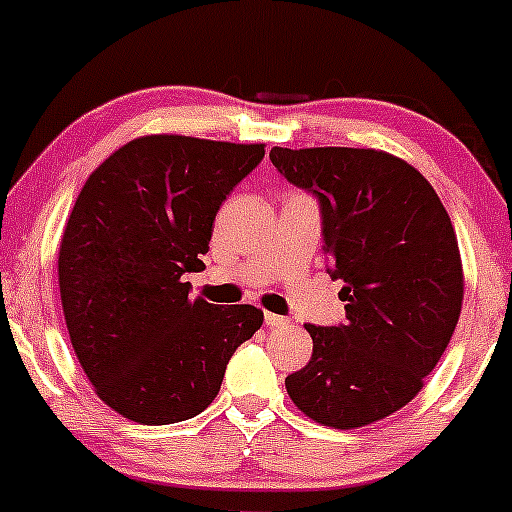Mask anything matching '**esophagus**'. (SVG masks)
I'll list each match as a JSON object with an SVG mask.
<instances>
[{
	"mask_svg": "<svg viewBox=\"0 0 512 512\" xmlns=\"http://www.w3.org/2000/svg\"><path fill=\"white\" fill-rule=\"evenodd\" d=\"M265 324L267 327H282V324H287V319L280 317V314L265 312Z\"/></svg>",
	"mask_w": 512,
	"mask_h": 512,
	"instance_id": "esophagus-1",
	"label": "esophagus"
}]
</instances>
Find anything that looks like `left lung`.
Listing matches in <instances>:
<instances>
[{
	"mask_svg": "<svg viewBox=\"0 0 512 512\" xmlns=\"http://www.w3.org/2000/svg\"><path fill=\"white\" fill-rule=\"evenodd\" d=\"M277 170L322 205L329 275L347 322L304 324L312 359L285 379L289 399L322 426L361 428L404 409L453 337L463 304L456 230L406 160L374 148H280Z\"/></svg>",
	"mask_w": 512,
	"mask_h": 512,
	"instance_id": "left-lung-1",
	"label": "left lung"
}]
</instances>
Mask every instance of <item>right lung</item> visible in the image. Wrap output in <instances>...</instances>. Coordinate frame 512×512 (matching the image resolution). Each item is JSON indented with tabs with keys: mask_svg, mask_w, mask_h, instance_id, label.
I'll return each instance as SVG.
<instances>
[{
	"mask_svg": "<svg viewBox=\"0 0 512 512\" xmlns=\"http://www.w3.org/2000/svg\"><path fill=\"white\" fill-rule=\"evenodd\" d=\"M265 143L153 133L89 175L66 220L59 289L71 347L98 399L146 426L208 409L225 366L262 327L252 304L190 297L213 223Z\"/></svg>",
	"mask_w": 512,
	"mask_h": 512,
	"instance_id": "right-lung-1",
	"label": "right lung"
}]
</instances>
